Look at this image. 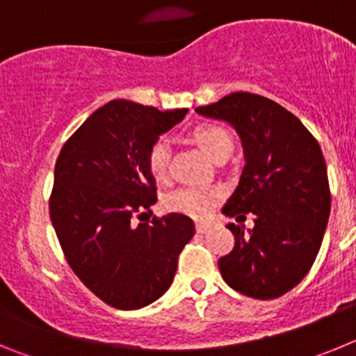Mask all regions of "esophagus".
I'll return each mask as SVG.
<instances>
[{"label":"esophagus","mask_w":356,"mask_h":356,"mask_svg":"<svg viewBox=\"0 0 356 356\" xmlns=\"http://www.w3.org/2000/svg\"><path fill=\"white\" fill-rule=\"evenodd\" d=\"M209 229H210L209 222H197V225H196V232H197V234H207Z\"/></svg>","instance_id":"obj_1"}]
</instances>
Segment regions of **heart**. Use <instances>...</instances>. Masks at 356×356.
<instances>
[{
  "mask_svg": "<svg viewBox=\"0 0 356 356\" xmlns=\"http://www.w3.org/2000/svg\"><path fill=\"white\" fill-rule=\"evenodd\" d=\"M194 140L197 146L205 151L210 159L219 155L221 151L232 149V137L228 131L216 124H201L194 130ZM169 156H171V147L165 139H159L151 144L147 151V169L155 180L162 181L168 178ZM222 193L219 188L207 187H184L169 194L163 201V205L169 212L184 213V216L194 217V219H203L210 213L217 201L221 200Z\"/></svg>",
  "mask_w": 356,
  "mask_h": 356,
  "instance_id": "1",
  "label": "heart"
}]
</instances>
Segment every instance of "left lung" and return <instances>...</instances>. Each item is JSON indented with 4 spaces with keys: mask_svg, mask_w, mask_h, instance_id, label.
I'll return each mask as SVG.
<instances>
[{
    "mask_svg": "<svg viewBox=\"0 0 356 356\" xmlns=\"http://www.w3.org/2000/svg\"><path fill=\"white\" fill-rule=\"evenodd\" d=\"M196 112L234 127L246 162L222 213L251 212L254 226L226 225L235 246L219 259L222 280L254 300L280 298L310 271L325 237L332 196L323 151L300 119L259 94H228Z\"/></svg>",
    "mask_w": 356,
    "mask_h": 356,
    "instance_id": "1",
    "label": "left lung"
}]
</instances>
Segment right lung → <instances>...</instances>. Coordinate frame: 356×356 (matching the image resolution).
Masks as SVG:
<instances>
[{"label":"right lung","mask_w":356,"mask_h":356,"mask_svg":"<svg viewBox=\"0 0 356 356\" xmlns=\"http://www.w3.org/2000/svg\"><path fill=\"white\" fill-rule=\"evenodd\" d=\"M187 112L114 99L69 137L56 159L49 217L65 260L85 287L119 310L159 300L194 237L184 213L134 222L156 203L147 151Z\"/></svg>","instance_id":"add662e5"}]
</instances>
